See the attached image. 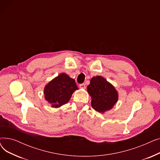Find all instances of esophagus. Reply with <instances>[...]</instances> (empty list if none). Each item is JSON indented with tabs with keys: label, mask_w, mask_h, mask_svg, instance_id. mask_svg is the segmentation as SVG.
<instances>
[{
	"label": "esophagus",
	"mask_w": 160,
	"mask_h": 160,
	"mask_svg": "<svg viewBox=\"0 0 160 160\" xmlns=\"http://www.w3.org/2000/svg\"><path fill=\"white\" fill-rule=\"evenodd\" d=\"M80 88L81 89H85L86 88V84L85 83H82V84H80Z\"/></svg>",
	"instance_id": "1"
}]
</instances>
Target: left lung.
<instances>
[{"instance_id":"obj_1","label":"left lung","mask_w":160,"mask_h":160,"mask_svg":"<svg viewBox=\"0 0 160 160\" xmlns=\"http://www.w3.org/2000/svg\"><path fill=\"white\" fill-rule=\"evenodd\" d=\"M87 91L91 98V106L95 110L104 113L113 108L119 98L115 87L100 76L93 77Z\"/></svg>"}]
</instances>
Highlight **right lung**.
<instances>
[{"instance_id":"right-lung-1","label":"right lung","mask_w":160,"mask_h":160,"mask_svg":"<svg viewBox=\"0 0 160 160\" xmlns=\"http://www.w3.org/2000/svg\"><path fill=\"white\" fill-rule=\"evenodd\" d=\"M77 89L75 80L63 72L45 86V98L52 108H58L68 102L72 93Z\"/></svg>"}]
</instances>
